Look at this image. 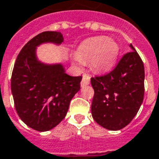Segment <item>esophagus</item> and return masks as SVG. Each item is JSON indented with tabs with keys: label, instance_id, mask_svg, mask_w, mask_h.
<instances>
[{
	"label": "esophagus",
	"instance_id": "esophagus-1",
	"mask_svg": "<svg viewBox=\"0 0 159 159\" xmlns=\"http://www.w3.org/2000/svg\"><path fill=\"white\" fill-rule=\"evenodd\" d=\"M89 83H90V76H89V75H87V74H83V80H82V82H81V86L83 87V86L89 85Z\"/></svg>",
	"mask_w": 159,
	"mask_h": 159
}]
</instances>
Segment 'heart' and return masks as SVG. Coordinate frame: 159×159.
Masks as SVG:
<instances>
[{"mask_svg":"<svg viewBox=\"0 0 159 159\" xmlns=\"http://www.w3.org/2000/svg\"><path fill=\"white\" fill-rule=\"evenodd\" d=\"M119 51L118 45L108 37L91 38L80 45L75 63L77 65L90 63L91 67L96 71H106L114 66Z\"/></svg>","mask_w":159,"mask_h":159,"instance_id":"heart-1","label":"heart"}]
</instances>
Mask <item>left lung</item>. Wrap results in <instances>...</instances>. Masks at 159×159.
Returning a JSON list of instances; mask_svg holds the SVG:
<instances>
[{
  "label": "left lung",
  "instance_id": "left-lung-1",
  "mask_svg": "<svg viewBox=\"0 0 159 159\" xmlns=\"http://www.w3.org/2000/svg\"><path fill=\"white\" fill-rule=\"evenodd\" d=\"M113 70L91 77L95 95L91 104L96 123L112 131L122 129L133 120L141 106L145 93V68L134 46Z\"/></svg>",
  "mask_w": 159,
  "mask_h": 159
}]
</instances>
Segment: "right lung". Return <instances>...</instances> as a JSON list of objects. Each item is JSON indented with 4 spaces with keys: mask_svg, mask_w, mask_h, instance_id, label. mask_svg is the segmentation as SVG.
<instances>
[{
    "mask_svg": "<svg viewBox=\"0 0 159 159\" xmlns=\"http://www.w3.org/2000/svg\"><path fill=\"white\" fill-rule=\"evenodd\" d=\"M59 32H44L29 40L18 55L11 77V90L18 115L39 132L52 129L67 114L70 102L80 89L82 76L65 73L62 64H45L36 57L42 43L60 45Z\"/></svg>",
    "mask_w": 159,
    "mask_h": 159,
    "instance_id": "right-lung-1",
    "label": "right lung"
}]
</instances>
